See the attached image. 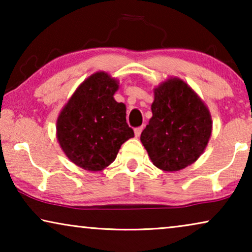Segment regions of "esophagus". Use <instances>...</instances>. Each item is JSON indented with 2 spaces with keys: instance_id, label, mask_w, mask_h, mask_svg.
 Instances as JSON below:
<instances>
[{
  "instance_id": "esophagus-1",
  "label": "esophagus",
  "mask_w": 252,
  "mask_h": 252,
  "mask_svg": "<svg viewBox=\"0 0 252 252\" xmlns=\"http://www.w3.org/2000/svg\"><path fill=\"white\" fill-rule=\"evenodd\" d=\"M143 130V126H140V127H136L135 129H134V133H135V136L139 137L141 135V132Z\"/></svg>"
}]
</instances>
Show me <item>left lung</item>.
I'll use <instances>...</instances> for the list:
<instances>
[{
	"label": "left lung",
	"instance_id": "8db88e82",
	"mask_svg": "<svg viewBox=\"0 0 252 252\" xmlns=\"http://www.w3.org/2000/svg\"><path fill=\"white\" fill-rule=\"evenodd\" d=\"M151 111L141 142L155 166L174 172L197 160L212 130L211 116L197 94L180 79H168L155 89Z\"/></svg>",
	"mask_w": 252,
	"mask_h": 252
}]
</instances>
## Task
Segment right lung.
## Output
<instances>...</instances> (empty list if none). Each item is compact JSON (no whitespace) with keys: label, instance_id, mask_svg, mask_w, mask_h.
Returning <instances> with one entry per match:
<instances>
[{"label":"right lung","instance_id":"obj_1","mask_svg":"<svg viewBox=\"0 0 252 252\" xmlns=\"http://www.w3.org/2000/svg\"><path fill=\"white\" fill-rule=\"evenodd\" d=\"M118 82L97 72L79 86L57 119V139L68 159L88 171H101L134 136L126 106L113 95Z\"/></svg>","mask_w":252,"mask_h":252}]
</instances>
